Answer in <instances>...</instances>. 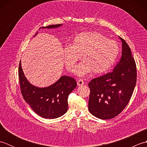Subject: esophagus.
<instances>
[{"instance_id":"esophagus-1","label":"esophagus","mask_w":147,"mask_h":147,"mask_svg":"<svg viewBox=\"0 0 147 147\" xmlns=\"http://www.w3.org/2000/svg\"><path fill=\"white\" fill-rule=\"evenodd\" d=\"M77 83H78V86H82V85H84V84H85V82H84V81L82 79H80V80H78Z\"/></svg>"}]
</instances>
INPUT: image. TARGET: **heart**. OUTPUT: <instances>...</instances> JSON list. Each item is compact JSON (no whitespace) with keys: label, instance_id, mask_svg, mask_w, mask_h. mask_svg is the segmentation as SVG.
<instances>
[{"label":"heart","instance_id":"1","mask_svg":"<svg viewBox=\"0 0 147 147\" xmlns=\"http://www.w3.org/2000/svg\"><path fill=\"white\" fill-rule=\"evenodd\" d=\"M119 52L115 41L100 33L89 32L74 37L71 46L65 47L63 55L65 66L70 71H73L82 56L83 61L76 67V73L84 76L91 71L95 74L107 71L117 60Z\"/></svg>","mask_w":147,"mask_h":147}]
</instances>
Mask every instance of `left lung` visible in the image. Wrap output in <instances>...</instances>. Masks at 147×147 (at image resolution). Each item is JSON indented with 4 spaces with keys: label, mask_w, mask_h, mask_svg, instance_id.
<instances>
[{
    "label": "left lung",
    "mask_w": 147,
    "mask_h": 147,
    "mask_svg": "<svg viewBox=\"0 0 147 147\" xmlns=\"http://www.w3.org/2000/svg\"><path fill=\"white\" fill-rule=\"evenodd\" d=\"M122 42V56L114 69L92 80L88 110L101 119H110L119 114L130 100L136 83V65L126 42Z\"/></svg>",
    "instance_id": "left-lung-1"
}]
</instances>
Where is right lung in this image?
Instances as JSON below:
<instances>
[{"mask_svg":"<svg viewBox=\"0 0 147 147\" xmlns=\"http://www.w3.org/2000/svg\"><path fill=\"white\" fill-rule=\"evenodd\" d=\"M61 25L53 24L42 28H54ZM18 75L21 94L36 114L43 118L55 119L67 112L68 96L77 86L76 80L73 78L62 76L53 85L46 88H38L30 84L24 76L21 61Z\"/></svg>","mask_w":147,"mask_h":147,"instance_id":"add662e5","label":"right lung"}]
</instances>
